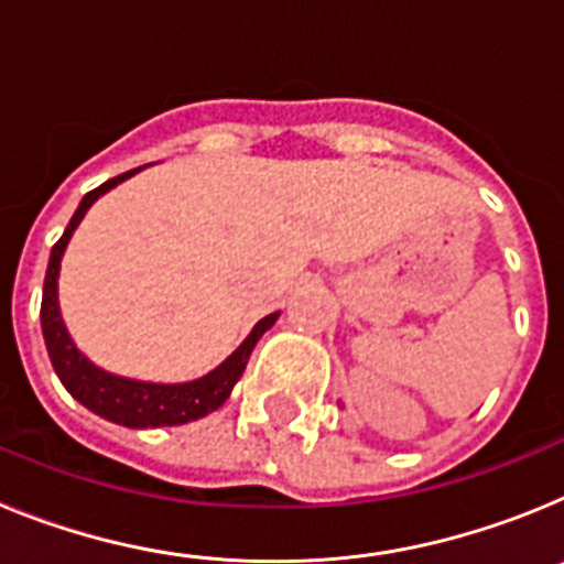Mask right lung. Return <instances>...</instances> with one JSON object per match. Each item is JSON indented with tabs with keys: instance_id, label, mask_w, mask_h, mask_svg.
Wrapping results in <instances>:
<instances>
[{
	"instance_id": "right-lung-1",
	"label": "right lung",
	"mask_w": 564,
	"mask_h": 564,
	"mask_svg": "<svg viewBox=\"0 0 564 564\" xmlns=\"http://www.w3.org/2000/svg\"><path fill=\"white\" fill-rule=\"evenodd\" d=\"M132 172H123L112 181L101 183L98 188L84 194V200L78 203L76 214L69 226L64 228V234L58 237V242L50 251L47 273H44V293H42V333L44 344H47V356L53 361V370L62 378V383L67 387V392L76 401H82L87 410H93L96 415L107 417L112 423H121L129 430H149V426H181V423L197 421V417L208 415V412L220 410L226 398L231 395L234 383L239 381V376L246 372V364L251 358L253 347L262 338V333L276 322L279 313H271L259 322L251 330V336L239 344L237 350L226 358V361L212 370L208 376L197 378V381L188 383H147V381H132V378H118L109 376V372L98 370L96 364H89L87 358L78 352V347L73 344V338L67 336L62 322V313H58V265H62V253L67 248L69 237L76 231V226L82 223V217L87 214V208L101 197L104 192H109L112 186H118L121 181L132 177Z\"/></svg>"
}]
</instances>
